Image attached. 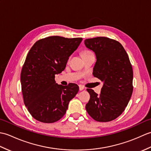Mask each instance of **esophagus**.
<instances>
[{"instance_id": "esophagus-1", "label": "esophagus", "mask_w": 151, "mask_h": 151, "mask_svg": "<svg viewBox=\"0 0 151 151\" xmlns=\"http://www.w3.org/2000/svg\"><path fill=\"white\" fill-rule=\"evenodd\" d=\"M84 89V87L83 86H79V89H80V91H82L83 89Z\"/></svg>"}]
</instances>
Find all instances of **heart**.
<instances>
[{"instance_id":"1","label":"heart","mask_w":151,"mask_h":151,"mask_svg":"<svg viewBox=\"0 0 151 151\" xmlns=\"http://www.w3.org/2000/svg\"><path fill=\"white\" fill-rule=\"evenodd\" d=\"M89 52H89V51H88V50H86V51H84V52H82V54H86V53H89Z\"/></svg>"}]
</instances>
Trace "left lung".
Here are the masks:
<instances>
[{
    "label": "left lung",
    "instance_id": "8db88e82",
    "mask_svg": "<svg viewBox=\"0 0 151 151\" xmlns=\"http://www.w3.org/2000/svg\"><path fill=\"white\" fill-rule=\"evenodd\" d=\"M84 44L97 59L93 75L103 82L99 95L87 89L90 99L86 111L97 121L114 120L124 111L132 94L133 70L129 56L119 42L106 37L87 39Z\"/></svg>",
    "mask_w": 151,
    "mask_h": 151
}]
</instances>
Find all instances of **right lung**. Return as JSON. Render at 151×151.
<instances>
[{"label":"right lung","mask_w":151,"mask_h":151,"mask_svg":"<svg viewBox=\"0 0 151 151\" xmlns=\"http://www.w3.org/2000/svg\"><path fill=\"white\" fill-rule=\"evenodd\" d=\"M82 38L50 36L38 40L28 52L21 73L24 103L32 116L45 123L60 120L79 90L76 84L56 83L55 75L65 68L69 57Z\"/></svg>","instance_id":"obj_1"}]
</instances>
